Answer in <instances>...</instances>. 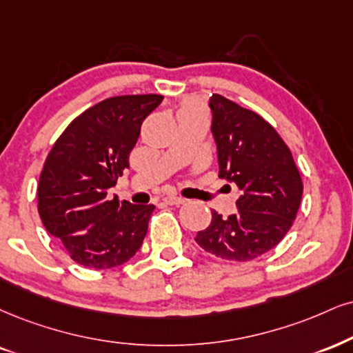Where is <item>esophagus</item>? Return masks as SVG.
Returning a JSON list of instances; mask_svg holds the SVG:
<instances>
[{
    "mask_svg": "<svg viewBox=\"0 0 353 353\" xmlns=\"http://www.w3.org/2000/svg\"><path fill=\"white\" fill-rule=\"evenodd\" d=\"M185 201H186L185 198L175 196V194H170V196L163 198V203H167V204H183Z\"/></svg>",
    "mask_w": 353,
    "mask_h": 353,
    "instance_id": "1",
    "label": "esophagus"
}]
</instances>
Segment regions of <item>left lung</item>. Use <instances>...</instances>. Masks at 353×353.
I'll list each match as a JSON object with an SVG mask.
<instances>
[{"instance_id":"left-lung-1","label":"left lung","mask_w":353,"mask_h":353,"mask_svg":"<svg viewBox=\"0 0 353 353\" xmlns=\"http://www.w3.org/2000/svg\"><path fill=\"white\" fill-rule=\"evenodd\" d=\"M211 134L219 178L239 188L236 214L212 221L194 237L198 245L224 260L247 262L272 250L286 236L303 196L293 155L262 116L230 99H210Z\"/></svg>"}]
</instances>
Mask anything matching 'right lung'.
Returning a JSON list of instances; mask_svg holds the SVG:
<instances>
[{"label": "right lung", "mask_w": 353, "mask_h": 353, "mask_svg": "<svg viewBox=\"0 0 353 353\" xmlns=\"http://www.w3.org/2000/svg\"><path fill=\"white\" fill-rule=\"evenodd\" d=\"M160 94L108 98L86 110L57 139L37 186L39 214L77 263L106 270L141 249L154 204L108 198L129 168L141 125Z\"/></svg>", "instance_id": "add662e5"}]
</instances>
